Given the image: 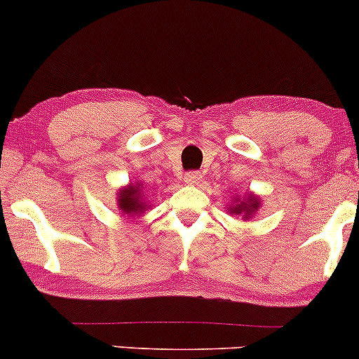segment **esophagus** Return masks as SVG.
<instances>
[{"instance_id": "34e87169", "label": "esophagus", "mask_w": 359, "mask_h": 359, "mask_svg": "<svg viewBox=\"0 0 359 359\" xmlns=\"http://www.w3.org/2000/svg\"><path fill=\"white\" fill-rule=\"evenodd\" d=\"M201 172H196V170H191V172H185V175H184V182L185 184H191V185H194V184H199V180H201Z\"/></svg>"}]
</instances>
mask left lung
I'll use <instances>...</instances> for the list:
<instances>
[{
  "label": "left lung",
  "instance_id": "left-lung-1",
  "mask_svg": "<svg viewBox=\"0 0 359 359\" xmlns=\"http://www.w3.org/2000/svg\"><path fill=\"white\" fill-rule=\"evenodd\" d=\"M258 205H259V204H258L257 197H248V204H246V203L236 204V205H233V208L229 209V211H231L233 214H241V212H243V216L250 217L251 214L257 211Z\"/></svg>",
  "mask_w": 359,
  "mask_h": 359
}]
</instances>
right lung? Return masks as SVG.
Masks as SVG:
<instances>
[{
    "label": "right lung",
    "instance_id": "1",
    "mask_svg": "<svg viewBox=\"0 0 359 359\" xmlns=\"http://www.w3.org/2000/svg\"><path fill=\"white\" fill-rule=\"evenodd\" d=\"M118 205L123 212L130 214V216L142 212L143 209L147 208V205H143L142 201H140V192L137 185H130V187L123 189V191L119 192Z\"/></svg>",
    "mask_w": 359,
    "mask_h": 359
}]
</instances>
